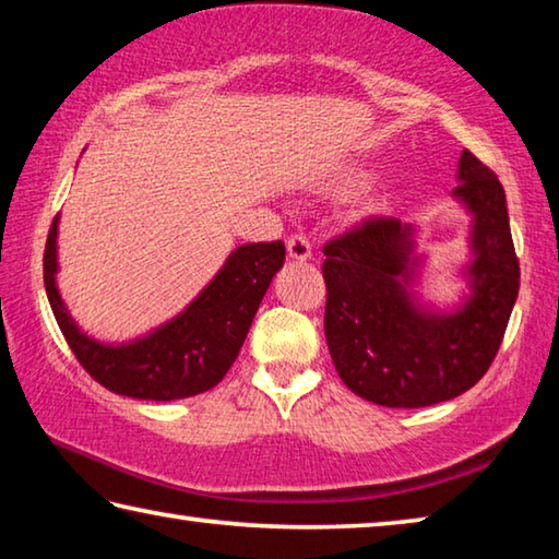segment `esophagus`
Returning <instances> with one entry per match:
<instances>
[{"instance_id":"esophagus-1","label":"esophagus","mask_w":559,"mask_h":559,"mask_svg":"<svg viewBox=\"0 0 559 559\" xmlns=\"http://www.w3.org/2000/svg\"><path fill=\"white\" fill-rule=\"evenodd\" d=\"M288 257L293 261H308L310 259V241L302 234H296L288 239Z\"/></svg>"}]
</instances>
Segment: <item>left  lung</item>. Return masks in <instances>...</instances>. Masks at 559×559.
Wrapping results in <instances>:
<instances>
[{
    "label": "left lung",
    "instance_id": "1",
    "mask_svg": "<svg viewBox=\"0 0 559 559\" xmlns=\"http://www.w3.org/2000/svg\"><path fill=\"white\" fill-rule=\"evenodd\" d=\"M453 197L471 214L468 296L437 310L416 296V229L374 216L325 243V340L340 380L367 402L416 409L453 400L488 372L513 313L520 266L503 185L463 150Z\"/></svg>",
    "mask_w": 559,
    "mask_h": 559
}]
</instances>
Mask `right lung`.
<instances>
[{"instance_id": "1", "label": "right lung", "mask_w": 559, "mask_h": 559, "mask_svg": "<svg viewBox=\"0 0 559 559\" xmlns=\"http://www.w3.org/2000/svg\"><path fill=\"white\" fill-rule=\"evenodd\" d=\"M59 216L44 251V286L66 343L93 380L132 400L173 402L202 394L224 380L253 323V316L286 261L283 241L243 243L229 253L182 313L153 333L110 345L75 325L56 286Z\"/></svg>"}]
</instances>
